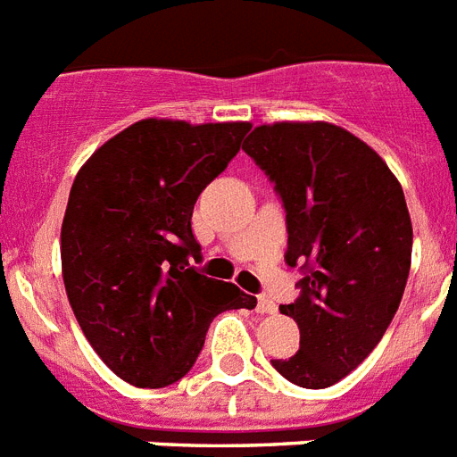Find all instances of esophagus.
Segmentation results:
<instances>
[{"mask_svg": "<svg viewBox=\"0 0 457 457\" xmlns=\"http://www.w3.org/2000/svg\"><path fill=\"white\" fill-rule=\"evenodd\" d=\"M257 313H262V316H264V313H276V304H273L269 297H259L257 299Z\"/></svg>", "mask_w": 457, "mask_h": 457, "instance_id": "34e87169", "label": "esophagus"}]
</instances>
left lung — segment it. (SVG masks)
Masks as SVG:
<instances>
[{"mask_svg": "<svg viewBox=\"0 0 457 457\" xmlns=\"http://www.w3.org/2000/svg\"><path fill=\"white\" fill-rule=\"evenodd\" d=\"M243 151L276 184L286 262L304 273L299 297L280 306L299 326V352L271 363L323 389L363 363L399 309L413 252L403 188L366 141L330 122L254 127Z\"/></svg>", "mask_w": 457, "mask_h": 457, "instance_id": "obj_1", "label": "left lung"}]
</instances>
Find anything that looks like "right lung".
I'll list each match as a JSON object with an SVG mask.
<instances>
[{
    "label": "right lung",
    "instance_id": "add662e5",
    "mask_svg": "<svg viewBox=\"0 0 457 457\" xmlns=\"http://www.w3.org/2000/svg\"><path fill=\"white\" fill-rule=\"evenodd\" d=\"M250 127L141 120L96 148L75 177L61 226L65 292L94 352L129 385L181 379L217 313L257 306L188 264L200 259L193 205Z\"/></svg>",
    "mask_w": 457,
    "mask_h": 457
}]
</instances>
